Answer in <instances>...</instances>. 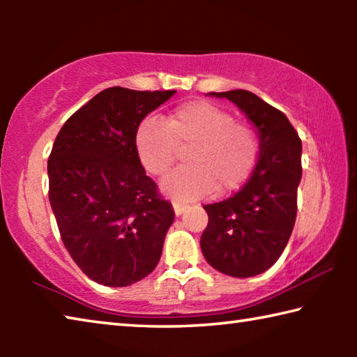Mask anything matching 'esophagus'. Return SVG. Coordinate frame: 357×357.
Segmentation results:
<instances>
[{"label":"esophagus","instance_id":"esophagus-1","mask_svg":"<svg viewBox=\"0 0 357 357\" xmlns=\"http://www.w3.org/2000/svg\"><path fill=\"white\" fill-rule=\"evenodd\" d=\"M185 208H187L185 204L179 203V202H173V209H174V214H176V215H181V214H183Z\"/></svg>","mask_w":357,"mask_h":357}]
</instances>
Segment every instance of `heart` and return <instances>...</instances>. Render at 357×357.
<instances>
[{"label": "heart", "mask_w": 357, "mask_h": 357, "mask_svg": "<svg viewBox=\"0 0 357 357\" xmlns=\"http://www.w3.org/2000/svg\"><path fill=\"white\" fill-rule=\"evenodd\" d=\"M180 148H190L189 165L172 172L162 190L178 202L231 192L245 183L258 159V137L231 113L206 100L176 108L167 124L144 121L135 137L137 154L149 173L165 174Z\"/></svg>", "instance_id": "heart-1"}]
</instances>
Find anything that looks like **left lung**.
<instances>
[{"instance_id":"8db88e82","label":"left lung","mask_w":357,"mask_h":357,"mask_svg":"<svg viewBox=\"0 0 357 357\" xmlns=\"http://www.w3.org/2000/svg\"><path fill=\"white\" fill-rule=\"evenodd\" d=\"M236 104L257 128L258 162L243 189L227 200L204 204L208 227L200 239L206 261L222 274L253 277L269 269L291 236L302 143L288 118L245 89L209 93Z\"/></svg>"}]
</instances>
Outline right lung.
Here are the masks:
<instances>
[{
    "mask_svg": "<svg viewBox=\"0 0 357 357\" xmlns=\"http://www.w3.org/2000/svg\"><path fill=\"white\" fill-rule=\"evenodd\" d=\"M172 91L107 88L66 121L48 157V198L63 244L89 279L129 287L154 271L170 202L137 154L138 126Z\"/></svg>",
    "mask_w": 357,
    "mask_h": 357,
    "instance_id": "1",
    "label": "right lung"
}]
</instances>
